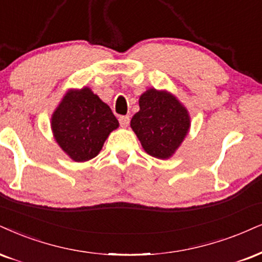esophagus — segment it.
I'll return each mask as SVG.
<instances>
[{"label": "esophagus", "instance_id": "obj_1", "mask_svg": "<svg viewBox=\"0 0 262 262\" xmlns=\"http://www.w3.org/2000/svg\"><path fill=\"white\" fill-rule=\"evenodd\" d=\"M119 122H120V125L122 126V127H126V126H128V124H130V116L121 115L120 118H119Z\"/></svg>", "mask_w": 262, "mask_h": 262}]
</instances>
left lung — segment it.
Segmentation results:
<instances>
[{
  "instance_id": "left-lung-1",
  "label": "left lung",
  "mask_w": 262,
  "mask_h": 262,
  "mask_svg": "<svg viewBox=\"0 0 262 262\" xmlns=\"http://www.w3.org/2000/svg\"><path fill=\"white\" fill-rule=\"evenodd\" d=\"M131 127L149 156L167 159L188 132L189 116L175 97L150 89L141 96Z\"/></svg>"
}]
</instances>
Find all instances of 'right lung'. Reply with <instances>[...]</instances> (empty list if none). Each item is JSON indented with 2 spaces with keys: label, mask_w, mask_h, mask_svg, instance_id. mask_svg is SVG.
<instances>
[{
  "label": "right lung",
  "mask_w": 262,
  "mask_h": 262,
  "mask_svg": "<svg viewBox=\"0 0 262 262\" xmlns=\"http://www.w3.org/2000/svg\"><path fill=\"white\" fill-rule=\"evenodd\" d=\"M118 126L112 109L87 87L68 93L52 116L56 141L75 161L95 158Z\"/></svg>",
  "instance_id": "add662e5"
}]
</instances>
